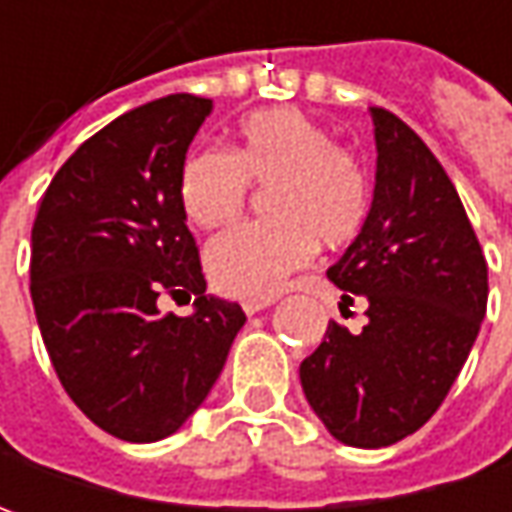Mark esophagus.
Listing matches in <instances>:
<instances>
[{"label": "esophagus", "instance_id": "1", "mask_svg": "<svg viewBox=\"0 0 512 512\" xmlns=\"http://www.w3.org/2000/svg\"><path fill=\"white\" fill-rule=\"evenodd\" d=\"M270 305H273V299H247L242 307H245L247 316H253V313H259V310H265Z\"/></svg>", "mask_w": 512, "mask_h": 512}]
</instances>
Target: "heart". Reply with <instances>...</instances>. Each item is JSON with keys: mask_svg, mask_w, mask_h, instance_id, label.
<instances>
[{"mask_svg": "<svg viewBox=\"0 0 512 512\" xmlns=\"http://www.w3.org/2000/svg\"><path fill=\"white\" fill-rule=\"evenodd\" d=\"M247 182L270 185L267 222L219 233L205 253L213 285L236 299H270L305 267L316 245H350L370 216V176L356 153L333 145L327 128L299 108H262L233 128V156L190 153L179 199L199 227L230 222L247 199Z\"/></svg>", "mask_w": 512, "mask_h": 512, "instance_id": "obj_1", "label": "heart"}]
</instances>
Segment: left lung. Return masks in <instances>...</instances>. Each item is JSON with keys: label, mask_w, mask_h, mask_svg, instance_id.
<instances>
[{"label": "left lung", "mask_w": 512, "mask_h": 512, "mask_svg": "<svg viewBox=\"0 0 512 512\" xmlns=\"http://www.w3.org/2000/svg\"><path fill=\"white\" fill-rule=\"evenodd\" d=\"M370 216L327 279L339 307L362 299V333L330 322L299 367L313 413L350 447H387L444 402L487 310V262L453 182L390 110L370 108Z\"/></svg>", "instance_id": "left-lung-1"}]
</instances>
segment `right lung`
I'll use <instances>...</instances> for the list:
<instances>
[{
    "label": "right lung",
    "instance_id": "right-lung-1",
    "mask_svg": "<svg viewBox=\"0 0 512 512\" xmlns=\"http://www.w3.org/2000/svg\"><path fill=\"white\" fill-rule=\"evenodd\" d=\"M213 110L170 93L113 119L53 176L30 230V299L76 407L122 442L168 439L199 410L245 325L205 293L179 173ZM162 289L197 296L162 317Z\"/></svg>",
    "mask_w": 512,
    "mask_h": 512
}]
</instances>
